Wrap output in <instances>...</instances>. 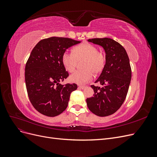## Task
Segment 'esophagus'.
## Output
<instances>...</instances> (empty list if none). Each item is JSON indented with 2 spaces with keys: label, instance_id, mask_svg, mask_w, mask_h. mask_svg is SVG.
I'll use <instances>...</instances> for the list:
<instances>
[{
  "label": "esophagus",
  "instance_id": "obj_1",
  "mask_svg": "<svg viewBox=\"0 0 157 157\" xmlns=\"http://www.w3.org/2000/svg\"><path fill=\"white\" fill-rule=\"evenodd\" d=\"M85 88H86V86H78V88H80V89H82V90L84 89Z\"/></svg>",
  "mask_w": 157,
  "mask_h": 157
}]
</instances>
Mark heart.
<instances>
[{
  "mask_svg": "<svg viewBox=\"0 0 157 157\" xmlns=\"http://www.w3.org/2000/svg\"><path fill=\"white\" fill-rule=\"evenodd\" d=\"M84 59L82 63L84 69L76 71L69 77L72 82L83 84L91 80L94 73L100 74L105 67L106 56L94 44L84 42L75 46L73 53L65 52L61 57V62L65 69L72 73L77 67L78 61Z\"/></svg>",
  "mask_w": 157,
  "mask_h": 157,
  "instance_id": "obj_1",
  "label": "heart"
}]
</instances>
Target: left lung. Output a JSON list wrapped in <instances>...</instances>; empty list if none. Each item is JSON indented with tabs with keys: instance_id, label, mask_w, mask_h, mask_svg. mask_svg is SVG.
<instances>
[{
	"instance_id": "left-lung-1",
	"label": "left lung",
	"mask_w": 157,
	"mask_h": 157,
	"mask_svg": "<svg viewBox=\"0 0 157 157\" xmlns=\"http://www.w3.org/2000/svg\"><path fill=\"white\" fill-rule=\"evenodd\" d=\"M88 42L102 46L105 52L106 65L95 82L94 96L86 99L90 111L99 117L115 113L124 103L131 81L132 71L126 50L118 42L109 38L88 39Z\"/></svg>"
}]
</instances>
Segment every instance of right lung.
Returning a JSON list of instances; mask_svg holds the SVG:
<instances>
[{
    "label": "right lung",
    "instance_id": "add662e5",
    "mask_svg": "<svg viewBox=\"0 0 157 157\" xmlns=\"http://www.w3.org/2000/svg\"><path fill=\"white\" fill-rule=\"evenodd\" d=\"M80 42L52 36L41 40L33 49L25 65V84L31 104L42 115H59L67 108L71 92L77 90L76 84L59 82L69 76L61 62L63 54Z\"/></svg>",
    "mask_w": 157,
    "mask_h": 157
}]
</instances>
